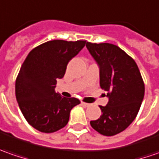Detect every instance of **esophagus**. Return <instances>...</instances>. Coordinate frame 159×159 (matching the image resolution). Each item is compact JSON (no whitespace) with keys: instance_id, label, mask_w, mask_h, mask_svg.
Wrapping results in <instances>:
<instances>
[{"instance_id":"obj_1","label":"esophagus","mask_w":159,"mask_h":159,"mask_svg":"<svg viewBox=\"0 0 159 159\" xmlns=\"http://www.w3.org/2000/svg\"><path fill=\"white\" fill-rule=\"evenodd\" d=\"M81 104H82V105H83V106L85 107H88L90 106V104H88V103H85V102H83V101L81 102Z\"/></svg>"}]
</instances>
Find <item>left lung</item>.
<instances>
[{"instance_id": "8db88e82", "label": "left lung", "mask_w": 159, "mask_h": 159, "mask_svg": "<svg viewBox=\"0 0 159 159\" xmlns=\"http://www.w3.org/2000/svg\"><path fill=\"white\" fill-rule=\"evenodd\" d=\"M99 68V84L107 91L108 103L100 106L102 115L90 126L107 136L117 134L133 122L144 97V84L132 58L115 45L86 43Z\"/></svg>"}]
</instances>
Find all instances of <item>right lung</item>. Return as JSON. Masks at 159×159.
<instances>
[{
  "instance_id": "obj_1",
  "label": "right lung",
  "mask_w": 159,
  "mask_h": 159,
  "mask_svg": "<svg viewBox=\"0 0 159 159\" xmlns=\"http://www.w3.org/2000/svg\"><path fill=\"white\" fill-rule=\"evenodd\" d=\"M85 40H52L32 49L16 80V97L20 110L30 126L43 133L64 128L71 109L79 105L75 98L55 92L69 61L84 48Z\"/></svg>"
}]
</instances>
